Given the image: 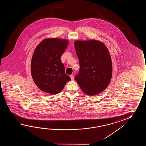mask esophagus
I'll return each mask as SVG.
<instances>
[{
  "label": "esophagus",
  "mask_w": 146,
  "mask_h": 146,
  "mask_svg": "<svg viewBox=\"0 0 146 146\" xmlns=\"http://www.w3.org/2000/svg\"><path fill=\"white\" fill-rule=\"evenodd\" d=\"M70 77L71 78V80H74V76H73V75H70Z\"/></svg>",
  "instance_id": "34e87169"
}]
</instances>
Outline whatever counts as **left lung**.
I'll use <instances>...</instances> for the list:
<instances>
[{"label":"left lung","mask_w":146,"mask_h":146,"mask_svg":"<svg viewBox=\"0 0 146 146\" xmlns=\"http://www.w3.org/2000/svg\"><path fill=\"white\" fill-rule=\"evenodd\" d=\"M74 45L80 65L74 79L88 96L102 92L109 86L112 76V60L108 48L96 40H76Z\"/></svg>","instance_id":"1"}]
</instances>
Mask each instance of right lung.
Returning a JSON list of instances; mask_svg holds the SVG:
<instances>
[{
	"instance_id": "1",
	"label": "right lung",
	"mask_w": 146,
	"mask_h": 146,
	"mask_svg": "<svg viewBox=\"0 0 146 146\" xmlns=\"http://www.w3.org/2000/svg\"><path fill=\"white\" fill-rule=\"evenodd\" d=\"M68 42L59 38L42 40L34 50L31 61V74L40 90L52 94L59 93L71 80L65 74L60 57Z\"/></svg>"
}]
</instances>
